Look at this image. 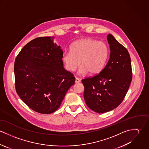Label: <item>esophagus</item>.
<instances>
[{
	"label": "esophagus",
	"instance_id": "obj_1",
	"mask_svg": "<svg viewBox=\"0 0 149 149\" xmlns=\"http://www.w3.org/2000/svg\"><path fill=\"white\" fill-rule=\"evenodd\" d=\"M80 80L79 78H77V77H76L75 83H80Z\"/></svg>",
	"mask_w": 149,
	"mask_h": 149
}]
</instances>
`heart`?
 <instances>
[{
  "label": "heart",
  "instance_id": "heart-1",
  "mask_svg": "<svg viewBox=\"0 0 149 149\" xmlns=\"http://www.w3.org/2000/svg\"><path fill=\"white\" fill-rule=\"evenodd\" d=\"M108 49L106 43L92 38H85L73 43L70 51L65 52L63 61L65 69L73 72L79 66L78 73H88L95 75L99 73L106 63Z\"/></svg>",
  "mask_w": 149,
  "mask_h": 149
}]
</instances>
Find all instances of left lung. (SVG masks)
<instances>
[{"label":"left lung","instance_id":"8db88e82","mask_svg":"<svg viewBox=\"0 0 149 149\" xmlns=\"http://www.w3.org/2000/svg\"><path fill=\"white\" fill-rule=\"evenodd\" d=\"M107 40L111 52L106 66L99 74L82 80L85 103L99 113L112 110L120 104L132 78L127 49L110 34Z\"/></svg>","mask_w":149,"mask_h":149}]
</instances>
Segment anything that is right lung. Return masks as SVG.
Wrapping results in <instances>:
<instances>
[{
  "instance_id": "right-lung-1",
  "label": "right lung",
  "mask_w": 149,
  "mask_h": 149,
  "mask_svg": "<svg viewBox=\"0 0 149 149\" xmlns=\"http://www.w3.org/2000/svg\"><path fill=\"white\" fill-rule=\"evenodd\" d=\"M63 55L60 46L50 37H42L27 43L17 56L16 92L33 111L43 114L54 112L74 84L73 74L63 67Z\"/></svg>"
}]
</instances>
